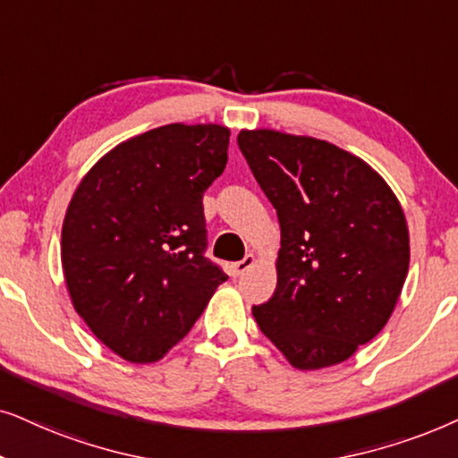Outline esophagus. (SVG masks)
Wrapping results in <instances>:
<instances>
[{"label": "esophagus", "instance_id": "obj_1", "mask_svg": "<svg viewBox=\"0 0 458 458\" xmlns=\"http://www.w3.org/2000/svg\"><path fill=\"white\" fill-rule=\"evenodd\" d=\"M255 261H258V259H255V255L249 253V255H245V259L236 261V264L230 266V274H233L234 278H236V276H242V274L251 270V267L255 266Z\"/></svg>", "mask_w": 458, "mask_h": 458}]
</instances>
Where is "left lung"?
<instances>
[{
  "label": "left lung",
  "mask_w": 458,
  "mask_h": 458,
  "mask_svg": "<svg viewBox=\"0 0 458 458\" xmlns=\"http://www.w3.org/2000/svg\"><path fill=\"white\" fill-rule=\"evenodd\" d=\"M239 146L280 222L276 291L253 318L293 369L345 362L400 300L404 209L367 161L325 140L242 130Z\"/></svg>",
  "instance_id": "8db88e82"
}]
</instances>
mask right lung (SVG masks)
<instances>
[{"instance_id": "add662e5", "label": "right lung", "mask_w": 458, "mask_h": 458, "mask_svg": "<svg viewBox=\"0 0 458 458\" xmlns=\"http://www.w3.org/2000/svg\"><path fill=\"white\" fill-rule=\"evenodd\" d=\"M228 142L217 123L155 127L98 158L72 192L60 241L66 291L127 362L161 360L228 278L203 255V194Z\"/></svg>"}]
</instances>
